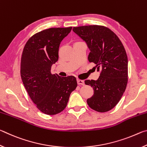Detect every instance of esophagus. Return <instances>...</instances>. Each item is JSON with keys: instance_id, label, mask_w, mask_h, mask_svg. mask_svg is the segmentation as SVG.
<instances>
[{"instance_id": "obj_1", "label": "esophagus", "mask_w": 147, "mask_h": 147, "mask_svg": "<svg viewBox=\"0 0 147 147\" xmlns=\"http://www.w3.org/2000/svg\"><path fill=\"white\" fill-rule=\"evenodd\" d=\"M77 83H78V84L80 86H84V84H85V82H84V80H82L79 79L77 80Z\"/></svg>"}]
</instances>
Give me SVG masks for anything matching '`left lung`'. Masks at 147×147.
<instances>
[{
  "label": "left lung",
  "mask_w": 147,
  "mask_h": 147,
  "mask_svg": "<svg viewBox=\"0 0 147 147\" xmlns=\"http://www.w3.org/2000/svg\"><path fill=\"white\" fill-rule=\"evenodd\" d=\"M73 32L86 43L88 59L100 73L97 80H86L94 93L87 100L91 109L106 112L113 108L125 91L128 82V58L123 45L113 32L98 25L73 27Z\"/></svg>",
  "instance_id": "obj_1"
}]
</instances>
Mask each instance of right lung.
I'll return each mask as SVG.
<instances>
[{
  "mask_svg": "<svg viewBox=\"0 0 147 147\" xmlns=\"http://www.w3.org/2000/svg\"><path fill=\"white\" fill-rule=\"evenodd\" d=\"M71 30L52 28L39 32L28 39L22 54V81L37 108L47 115L63 111L77 87L74 76L51 73L52 65L58 60L59 45Z\"/></svg>",
  "mask_w": 147,
  "mask_h": 147,
  "instance_id": "right-lung-1",
  "label": "right lung"
}]
</instances>
